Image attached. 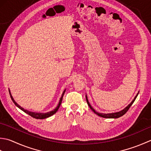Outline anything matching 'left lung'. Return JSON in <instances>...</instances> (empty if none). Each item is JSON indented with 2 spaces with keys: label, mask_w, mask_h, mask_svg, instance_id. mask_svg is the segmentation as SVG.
Instances as JSON below:
<instances>
[{
  "label": "left lung",
  "mask_w": 151,
  "mask_h": 151,
  "mask_svg": "<svg viewBox=\"0 0 151 151\" xmlns=\"http://www.w3.org/2000/svg\"><path fill=\"white\" fill-rule=\"evenodd\" d=\"M139 94V93H138ZM138 94L136 95V96H135V98H134V99L132 100V102L129 104V105L127 107H125V108L123 109V110H122V111H119V112H116V113H107V114H106V113H98V112H97V111H95L93 107H91V104H89V102H88V99H87V96H86V100H87V104H88V106H89V107H90V108L93 111V112L95 113V114H96V115H98V116H101V117H104V118H108V119H116V118H119V117H120V116H122L123 115H124L126 113H127L128 111V109H130V106L132 105V104H133L134 102V101H135V100L136 99V98H137V95H138Z\"/></svg>",
  "instance_id": "obj_1"
}]
</instances>
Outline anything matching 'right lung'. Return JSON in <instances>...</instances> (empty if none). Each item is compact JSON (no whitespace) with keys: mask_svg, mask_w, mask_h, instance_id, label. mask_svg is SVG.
<instances>
[{"mask_svg":"<svg viewBox=\"0 0 151 151\" xmlns=\"http://www.w3.org/2000/svg\"><path fill=\"white\" fill-rule=\"evenodd\" d=\"M65 91H66V90H65V91H64L63 93V94H62V96H61L60 99L59 104H58V106L56 107V108H55L53 111H50V112L46 113H33V112H30V111H27V110H26V109H24L23 108V107H21L19 105H18V104H17L16 102H15V100H14L13 97H12V96L11 94H10V91H9V93H10V97H11V99H12V100L13 101V102L15 104V105L17 107H19V108L20 109H21L22 111H24V113H27V114L29 115L30 116H31L32 117H33V118H35V119H45V118H47V117H49V116H51V115H53V114H55V113L57 111V110L58 109V108H59V107H60V106L61 103H62L63 98V96H64V93H65Z\"/></svg>","mask_w":151,"mask_h":151,"instance_id":"obj_1","label":"right lung"}]
</instances>
